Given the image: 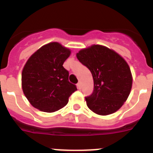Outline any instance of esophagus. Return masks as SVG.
I'll use <instances>...</instances> for the list:
<instances>
[{
	"label": "esophagus",
	"instance_id": "34e87169",
	"mask_svg": "<svg viewBox=\"0 0 153 153\" xmlns=\"http://www.w3.org/2000/svg\"><path fill=\"white\" fill-rule=\"evenodd\" d=\"M76 86H77L78 89H80L81 88V83H78L77 84H76Z\"/></svg>",
	"mask_w": 153,
	"mask_h": 153
}]
</instances>
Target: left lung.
Segmentation results:
<instances>
[{
	"mask_svg": "<svg viewBox=\"0 0 153 153\" xmlns=\"http://www.w3.org/2000/svg\"><path fill=\"white\" fill-rule=\"evenodd\" d=\"M76 57L93 76V92L85 97L89 109L101 116L117 112L132 88V74L126 61L113 50L95 44L79 51Z\"/></svg>",
	"mask_w": 153,
	"mask_h": 153,
	"instance_id": "1",
	"label": "left lung"
}]
</instances>
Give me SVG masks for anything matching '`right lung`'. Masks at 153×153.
Instances as JSON below:
<instances>
[{
    "label": "right lung",
    "instance_id": "add662e5",
    "mask_svg": "<svg viewBox=\"0 0 153 153\" xmlns=\"http://www.w3.org/2000/svg\"><path fill=\"white\" fill-rule=\"evenodd\" d=\"M71 51L57 42L43 46L30 56L21 75L22 89L30 103L46 113L57 111L67 104L76 86L68 80L63 64Z\"/></svg>",
    "mask_w": 153,
    "mask_h": 153
}]
</instances>
